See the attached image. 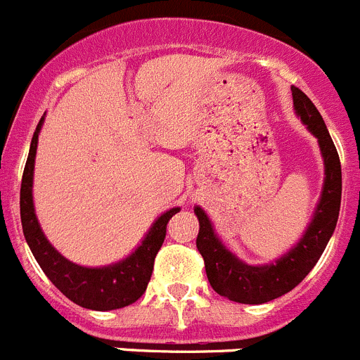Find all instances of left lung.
Instances as JSON below:
<instances>
[{
  "label": "left lung",
  "instance_id": "8db88e82",
  "mask_svg": "<svg viewBox=\"0 0 360 360\" xmlns=\"http://www.w3.org/2000/svg\"><path fill=\"white\" fill-rule=\"evenodd\" d=\"M295 115L317 139L324 164V180L319 202L303 236L290 250L265 265H249L221 243L207 212L195 207L200 231L196 247L205 262L211 287L219 295L243 304H263L295 288L308 276L324 252L335 231L341 209V162L323 117L303 91L292 86Z\"/></svg>",
  "mask_w": 360,
  "mask_h": 360
}]
</instances>
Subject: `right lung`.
Here are the masks:
<instances>
[{
	"instance_id": "1",
	"label": "right lung",
	"mask_w": 360,
	"mask_h": 360,
	"mask_svg": "<svg viewBox=\"0 0 360 360\" xmlns=\"http://www.w3.org/2000/svg\"><path fill=\"white\" fill-rule=\"evenodd\" d=\"M44 117H41L34 136H32L30 151H28L27 165L21 180V224L23 234L30 247L36 262L43 269L46 278L56 285L70 301L90 310H117L135 303L148 288L151 279L155 256L160 250L165 238V225L180 211V207H171L164 214L158 216L146 236L129 256L117 263L103 266H84L70 262L59 250L46 240L39 219L34 207V165H36V151L39 133L43 128Z\"/></svg>"
}]
</instances>
